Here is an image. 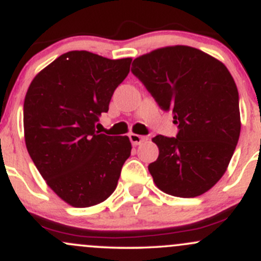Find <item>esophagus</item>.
I'll use <instances>...</instances> for the list:
<instances>
[{
    "label": "esophagus",
    "instance_id": "34e87169",
    "mask_svg": "<svg viewBox=\"0 0 261 261\" xmlns=\"http://www.w3.org/2000/svg\"><path fill=\"white\" fill-rule=\"evenodd\" d=\"M128 139H130L131 144H133L134 146L141 145L142 142L147 141V137L141 136V135H137V134H130V135H128Z\"/></svg>",
    "mask_w": 261,
    "mask_h": 261
}]
</instances>
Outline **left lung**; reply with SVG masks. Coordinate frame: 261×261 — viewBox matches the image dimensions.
Returning <instances> with one entry per match:
<instances>
[{
	"label": "left lung",
	"mask_w": 261,
	"mask_h": 261,
	"mask_svg": "<svg viewBox=\"0 0 261 261\" xmlns=\"http://www.w3.org/2000/svg\"><path fill=\"white\" fill-rule=\"evenodd\" d=\"M131 71L179 128L177 137L152 139L160 150L148 165L154 185L181 198L210 191L227 171L242 126L227 67L197 48L171 45L140 56Z\"/></svg>",
	"instance_id": "1"
}]
</instances>
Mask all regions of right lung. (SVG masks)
I'll return each instance as SVG.
<instances>
[{
	"label": "right lung",
	"instance_id": "obj_1",
	"mask_svg": "<svg viewBox=\"0 0 261 261\" xmlns=\"http://www.w3.org/2000/svg\"><path fill=\"white\" fill-rule=\"evenodd\" d=\"M131 58L87 50L62 54L34 76L23 105L28 153L51 191L75 208L104 202L130 157L127 136L95 131L128 71Z\"/></svg>",
	"mask_w": 261,
	"mask_h": 261
}]
</instances>
